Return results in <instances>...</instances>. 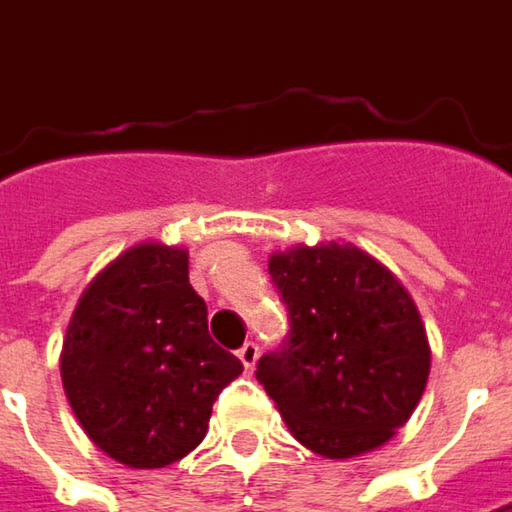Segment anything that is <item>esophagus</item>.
I'll list each match as a JSON object with an SVG mask.
<instances>
[{
  "label": "esophagus",
  "mask_w": 512,
  "mask_h": 512,
  "mask_svg": "<svg viewBox=\"0 0 512 512\" xmlns=\"http://www.w3.org/2000/svg\"><path fill=\"white\" fill-rule=\"evenodd\" d=\"M239 360H242V366L250 372V369L256 366V360H259V346L253 344V341H248V344L239 349Z\"/></svg>",
  "instance_id": "esophagus-1"
}]
</instances>
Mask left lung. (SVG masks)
<instances>
[{
  "instance_id": "1",
  "label": "left lung",
  "mask_w": 512,
  "mask_h": 512,
  "mask_svg": "<svg viewBox=\"0 0 512 512\" xmlns=\"http://www.w3.org/2000/svg\"><path fill=\"white\" fill-rule=\"evenodd\" d=\"M290 332L256 363L290 434L327 459L380 448L425 392L431 349L392 270L355 245H298L267 264Z\"/></svg>"
}]
</instances>
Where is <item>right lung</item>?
Listing matches in <instances>:
<instances>
[{
	"label": "right lung",
	"instance_id": "add662e5",
	"mask_svg": "<svg viewBox=\"0 0 512 512\" xmlns=\"http://www.w3.org/2000/svg\"><path fill=\"white\" fill-rule=\"evenodd\" d=\"M242 360L208 335L188 253L143 242L89 281L72 312L61 383L87 437L129 468H166L208 431Z\"/></svg>",
	"mask_w": 512,
	"mask_h": 512
}]
</instances>
